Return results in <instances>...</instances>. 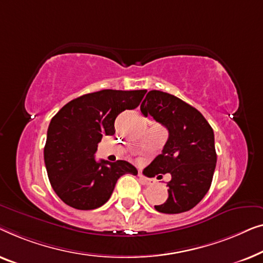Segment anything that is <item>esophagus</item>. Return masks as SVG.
<instances>
[{
  "label": "esophagus",
  "instance_id": "34e87169",
  "mask_svg": "<svg viewBox=\"0 0 263 263\" xmlns=\"http://www.w3.org/2000/svg\"><path fill=\"white\" fill-rule=\"evenodd\" d=\"M138 177H139V181L142 182L143 184H151L153 183V181H151L150 179H147V177H145L143 175V174H138Z\"/></svg>",
  "mask_w": 263,
  "mask_h": 263
}]
</instances>
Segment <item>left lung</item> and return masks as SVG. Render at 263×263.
Listing matches in <instances>:
<instances>
[{"instance_id": "obj_1", "label": "left lung", "mask_w": 263, "mask_h": 263, "mask_svg": "<svg viewBox=\"0 0 263 263\" xmlns=\"http://www.w3.org/2000/svg\"><path fill=\"white\" fill-rule=\"evenodd\" d=\"M140 110L169 132L162 154L146 167L151 176L172 175L168 199L155 209L169 214L190 211L201 201L212 182L217 163L212 127L197 108L164 91H149Z\"/></svg>"}]
</instances>
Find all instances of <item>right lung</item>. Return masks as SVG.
I'll list each match as a JSON object with an SVG mask.
<instances>
[{
  "label": "right lung",
  "mask_w": 263,
  "mask_h": 263,
  "mask_svg": "<svg viewBox=\"0 0 263 263\" xmlns=\"http://www.w3.org/2000/svg\"><path fill=\"white\" fill-rule=\"evenodd\" d=\"M146 90L103 89L73 99L51 119L44 161L53 191L77 210H94L108 201L118 179L138 172L126 161L96 162L103 136H113L114 121L139 106Z\"/></svg>",
  "instance_id": "1"
}]
</instances>
